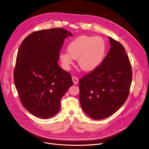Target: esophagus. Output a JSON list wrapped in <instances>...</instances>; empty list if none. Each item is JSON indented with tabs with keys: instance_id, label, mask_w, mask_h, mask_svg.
I'll return each instance as SVG.
<instances>
[{
	"instance_id": "obj_1",
	"label": "esophagus",
	"mask_w": 149,
	"mask_h": 149,
	"mask_svg": "<svg viewBox=\"0 0 149 149\" xmlns=\"http://www.w3.org/2000/svg\"><path fill=\"white\" fill-rule=\"evenodd\" d=\"M72 79H73V81L74 84H78V78L77 77H76V76H73V77H72Z\"/></svg>"
}]
</instances>
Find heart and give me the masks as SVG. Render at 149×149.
<instances>
[{"instance_id":"1","label":"heart","mask_w":149,"mask_h":149,"mask_svg":"<svg viewBox=\"0 0 149 149\" xmlns=\"http://www.w3.org/2000/svg\"><path fill=\"white\" fill-rule=\"evenodd\" d=\"M66 52L60 54L62 66L68 70L73 63V59H78L80 68L85 71H92L102 61L106 51L105 40L99 36L81 35L68 44Z\"/></svg>"}]
</instances>
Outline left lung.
Returning a JSON list of instances; mask_svg holds the SVG:
<instances>
[{
	"mask_svg": "<svg viewBox=\"0 0 149 149\" xmlns=\"http://www.w3.org/2000/svg\"><path fill=\"white\" fill-rule=\"evenodd\" d=\"M109 39L111 48L101 65L79 81L81 106L94 119L115 113L127 100L132 83V67L124 47Z\"/></svg>",
	"mask_w": 149,
	"mask_h": 149,
	"instance_id": "1",
	"label": "left lung"
}]
</instances>
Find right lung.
<instances>
[{
  "instance_id": "right-lung-1",
  "label": "right lung",
  "mask_w": 149,
  "mask_h": 149,
  "mask_svg": "<svg viewBox=\"0 0 149 149\" xmlns=\"http://www.w3.org/2000/svg\"><path fill=\"white\" fill-rule=\"evenodd\" d=\"M62 28L33 31L21 43L13 70L22 104L33 116L48 119L60 109V100L73 84L71 75L58 65L68 36Z\"/></svg>"
}]
</instances>
